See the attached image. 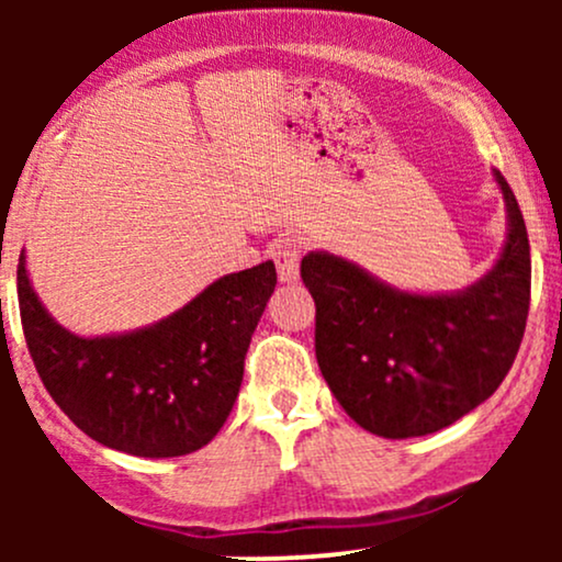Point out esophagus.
<instances>
[{"label": "esophagus", "mask_w": 562, "mask_h": 562, "mask_svg": "<svg viewBox=\"0 0 562 562\" xmlns=\"http://www.w3.org/2000/svg\"><path fill=\"white\" fill-rule=\"evenodd\" d=\"M272 259L277 263V274L282 282L299 280V261H301V243L295 237H282L274 243Z\"/></svg>", "instance_id": "1"}]
</instances>
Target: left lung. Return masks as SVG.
Masks as SVG:
<instances>
[{"mask_svg": "<svg viewBox=\"0 0 562 562\" xmlns=\"http://www.w3.org/2000/svg\"><path fill=\"white\" fill-rule=\"evenodd\" d=\"M494 177L507 243L492 272L462 293H404L338 256H303L322 378L370 434H436L486 402L515 362L531 303V245L518 200Z\"/></svg>", "mask_w": 562, "mask_h": 562, "instance_id": "8db88e82", "label": "left lung"}]
</instances>
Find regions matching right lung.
Listing matches in <instances>:
<instances>
[{
	"mask_svg": "<svg viewBox=\"0 0 562 562\" xmlns=\"http://www.w3.org/2000/svg\"><path fill=\"white\" fill-rule=\"evenodd\" d=\"M272 261L227 274L158 325L79 338L44 312L18 263V303L31 359L55 404L102 447L182 457L227 423L245 353L274 293Z\"/></svg>",
	"mask_w": 562,
	"mask_h": 562,
	"instance_id": "add662e5",
	"label": "right lung"
}]
</instances>
